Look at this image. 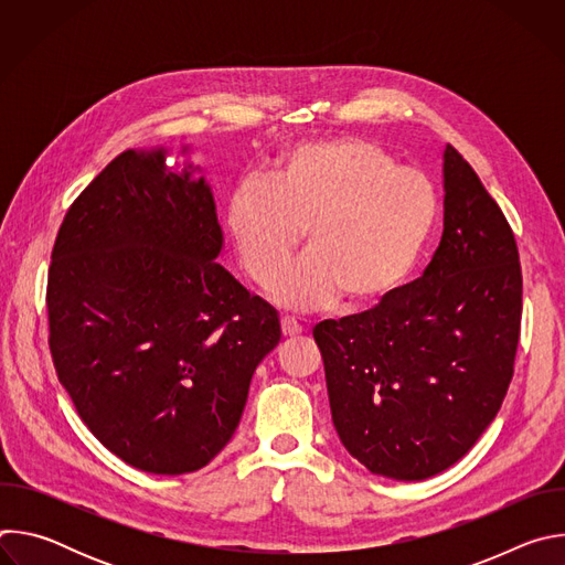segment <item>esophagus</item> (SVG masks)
I'll use <instances>...</instances> for the list:
<instances>
[{"instance_id":"34e87169","label":"esophagus","mask_w":565,"mask_h":565,"mask_svg":"<svg viewBox=\"0 0 565 565\" xmlns=\"http://www.w3.org/2000/svg\"><path fill=\"white\" fill-rule=\"evenodd\" d=\"M301 324L295 319V317H281V333L284 338H297L301 335Z\"/></svg>"}]
</instances>
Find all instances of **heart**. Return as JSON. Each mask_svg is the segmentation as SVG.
<instances>
[{
	"instance_id": "b5f03b06",
	"label": "heart",
	"mask_w": 565,
	"mask_h": 565,
	"mask_svg": "<svg viewBox=\"0 0 565 565\" xmlns=\"http://www.w3.org/2000/svg\"><path fill=\"white\" fill-rule=\"evenodd\" d=\"M438 221L434 183L364 138L292 147L270 183H241L225 207L238 262L266 284L306 228L309 253L270 282L286 306L366 308L418 266Z\"/></svg>"
}]
</instances>
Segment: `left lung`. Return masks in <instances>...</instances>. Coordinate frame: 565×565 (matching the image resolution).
<instances>
[{
	"mask_svg": "<svg viewBox=\"0 0 565 565\" xmlns=\"http://www.w3.org/2000/svg\"><path fill=\"white\" fill-rule=\"evenodd\" d=\"M443 190L440 246L423 277L312 331L342 445L393 480L458 462L497 418L514 373L523 295L514 234L451 145Z\"/></svg>",
	"mask_w": 565,
	"mask_h": 565,
	"instance_id": "1",
	"label": "left lung"
}]
</instances>
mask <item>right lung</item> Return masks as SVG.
Returning <instances> with one entry per match:
<instances>
[{"mask_svg": "<svg viewBox=\"0 0 565 565\" xmlns=\"http://www.w3.org/2000/svg\"><path fill=\"white\" fill-rule=\"evenodd\" d=\"M127 149L68 207L49 268V344L77 416L127 465L179 476L234 436L277 310L216 259L203 168Z\"/></svg>", "mask_w": 565, "mask_h": 565, "instance_id": "1", "label": "right lung"}]
</instances>
